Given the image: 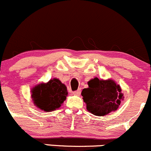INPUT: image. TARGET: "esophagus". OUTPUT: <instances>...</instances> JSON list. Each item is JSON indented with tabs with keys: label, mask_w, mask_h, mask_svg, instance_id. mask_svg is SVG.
<instances>
[{
	"label": "esophagus",
	"mask_w": 151,
	"mask_h": 151,
	"mask_svg": "<svg viewBox=\"0 0 151 151\" xmlns=\"http://www.w3.org/2000/svg\"><path fill=\"white\" fill-rule=\"evenodd\" d=\"M73 95H77V96H78V95H81V89H78V90L74 91V92H73Z\"/></svg>",
	"instance_id": "1"
}]
</instances>
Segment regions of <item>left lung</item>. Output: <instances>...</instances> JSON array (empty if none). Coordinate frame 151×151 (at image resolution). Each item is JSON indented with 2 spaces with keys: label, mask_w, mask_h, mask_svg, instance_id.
Masks as SVG:
<instances>
[{
  "label": "left lung",
  "mask_w": 151,
  "mask_h": 151,
  "mask_svg": "<svg viewBox=\"0 0 151 151\" xmlns=\"http://www.w3.org/2000/svg\"><path fill=\"white\" fill-rule=\"evenodd\" d=\"M88 86L82 90L81 95L87 111L95 115L104 116L116 111L124 98L120 85L111 79L94 78L88 81Z\"/></svg>",
  "instance_id": "obj_1"
}]
</instances>
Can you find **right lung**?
<instances>
[{
  "label": "right lung",
  "mask_w": 151,
  "mask_h": 151,
  "mask_svg": "<svg viewBox=\"0 0 151 151\" xmlns=\"http://www.w3.org/2000/svg\"><path fill=\"white\" fill-rule=\"evenodd\" d=\"M67 87L58 78L50 79L31 89L34 105L45 111H52L61 106L68 96Z\"/></svg>",
  "instance_id": "obj_1"
}]
</instances>
